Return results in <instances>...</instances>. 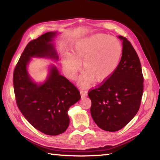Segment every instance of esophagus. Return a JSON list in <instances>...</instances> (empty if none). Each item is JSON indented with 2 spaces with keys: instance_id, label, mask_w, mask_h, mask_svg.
<instances>
[{
  "instance_id": "34e87169",
  "label": "esophagus",
  "mask_w": 160,
  "mask_h": 160,
  "mask_svg": "<svg viewBox=\"0 0 160 160\" xmlns=\"http://www.w3.org/2000/svg\"><path fill=\"white\" fill-rule=\"evenodd\" d=\"M80 94H81V97H86L87 95H88V91H87V90L81 89L80 90Z\"/></svg>"
}]
</instances>
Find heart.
<instances>
[{
    "label": "heart",
    "instance_id": "obj_1",
    "mask_svg": "<svg viewBox=\"0 0 160 160\" xmlns=\"http://www.w3.org/2000/svg\"><path fill=\"white\" fill-rule=\"evenodd\" d=\"M122 52V45L117 38L106 34H96L75 43L70 54L62 58L63 71L69 79L75 80L82 62L80 85L88 86L94 80L103 82L117 69Z\"/></svg>",
    "mask_w": 160,
    "mask_h": 160
}]
</instances>
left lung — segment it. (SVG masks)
<instances>
[{"label": "left lung", "instance_id": "left-lung-1", "mask_svg": "<svg viewBox=\"0 0 160 160\" xmlns=\"http://www.w3.org/2000/svg\"><path fill=\"white\" fill-rule=\"evenodd\" d=\"M122 54L111 76L89 89L90 108L95 123L103 130L116 132L132 120L140 108L143 91V75L138 54L126 38Z\"/></svg>", "mask_w": 160, "mask_h": 160}]
</instances>
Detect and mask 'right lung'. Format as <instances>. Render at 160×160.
Masks as SVG:
<instances>
[{"instance_id":"add662e5","label":"right lung","mask_w":160,"mask_h":160,"mask_svg":"<svg viewBox=\"0 0 160 160\" xmlns=\"http://www.w3.org/2000/svg\"><path fill=\"white\" fill-rule=\"evenodd\" d=\"M55 33L48 32L26 46L14 68V91L20 111L32 126L47 135L56 136L67 129L70 122L69 108L80 99V93L73 84L52 67L46 82L38 85L32 81L27 66L32 57L58 59L50 43Z\"/></svg>"}]
</instances>
